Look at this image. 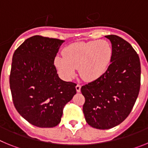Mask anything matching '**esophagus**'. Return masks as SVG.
I'll use <instances>...</instances> for the list:
<instances>
[{
    "label": "esophagus",
    "instance_id": "34e87169",
    "mask_svg": "<svg viewBox=\"0 0 148 148\" xmlns=\"http://www.w3.org/2000/svg\"><path fill=\"white\" fill-rule=\"evenodd\" d=\"M75 89H76V91L78 92H79L81 91V85L80 84H77L76 86H75Z\"/></svg>",
    "mask_w": 148,
    "mask_h": 148
}]
</instances>
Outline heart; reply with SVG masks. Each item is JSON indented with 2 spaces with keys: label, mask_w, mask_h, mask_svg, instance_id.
<instances>
[{
  "label": "heart",
  "mask_w": 148,
  "mask_h": 148,
  "mask_svg": "<svg viewBox=\"0 0 148 148\" xmlns=\"http://www.w3.org/2000/svg\"><path fill=\"white\" fill-rule=\"evenodd\" d=\"M113 48L105 40L76 42L62 51L63 57L56 56L54 64L63 78L70 80L78 69L81 78L94 82L104 75L113 58Z\"/></svg>",
  "instance_id": "heart-1"
}]
</instances>
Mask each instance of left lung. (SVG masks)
<instances>
[{
  "mask_svg": "<svg viewBox=\"0 0 148 148\" xmlns=\"http://www.w3.org/2000/svg\"><path fill=\"white\" fill-rule=\"evenodd\" d=\"M105 37L113 48L110 64L101 78L81 88L86 121L100 130L114 127L129 116L141 85L140 60L135 49L119 36Z\"/></svg>",
  "mask_w": 148,
  "mask_h": 148,
  "instance_id": "1",
  "label": "left lung"
}]
</instances>
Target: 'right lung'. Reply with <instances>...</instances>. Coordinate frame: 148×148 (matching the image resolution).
Listing matches in <instances>:
<instances>
[{"label": "right lung", "instance_id": "obj_1", "mask_svg": "<svg viewBox=\"0 0 148 148\" xmlns=\"http://www.w3.org/2000/svg\"><path fill=\"white\" fill-rule=\"evenodd\" d=\"M64 40L35 35L24 40L12 56L10 85L19 114L39 127H53L75 94L73 82L58 77L54 59Z\"/></svg>", "mask_w": 148, "mask_h": 148}]
</instances>
